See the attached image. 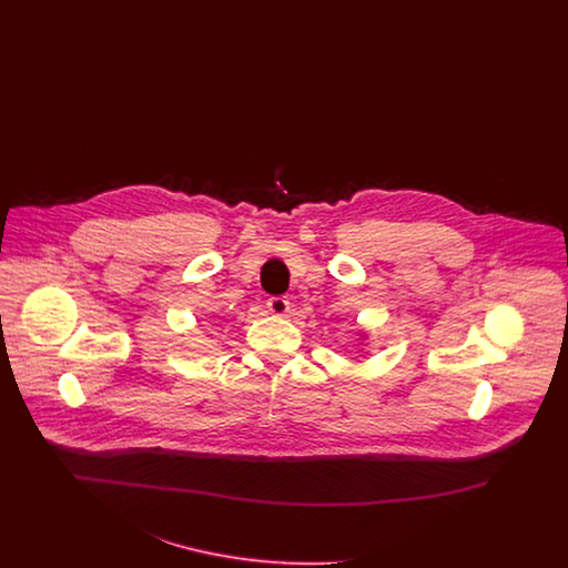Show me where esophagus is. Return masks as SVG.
<instances>
[{"mask_svg": "<svg viewBox=\"0 0 568 568\" xmlns=\"http://www.w3.org/2000/svg\"><path fill=\"white\" fill-rule=\"evenodd\" d=\"M268 311H271L272 315H278V317L287 315L290 313V300L281 296L271 297L268 300Z\"/></svg>", "mask_w": 568, "mask_h": 568, "instance_id": "34e87169", "label": "esophagus"}]
</instances>
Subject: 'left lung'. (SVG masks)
<instances>
[{"label":"left lung","mask_w":568,"mask_h":568,"mask_svg":"<svg viewBox=\"0 0 568 568\" xmlns=\"http://www.w3.org/2000/svg\"><path fill=\"white\" fill-rule=\"evenodd\" d=\"M357 336H362V341H364V338H366V332H364V329H359V332H357Z\"/></svg>","instance_id":"obj_1"}]
</instances>
